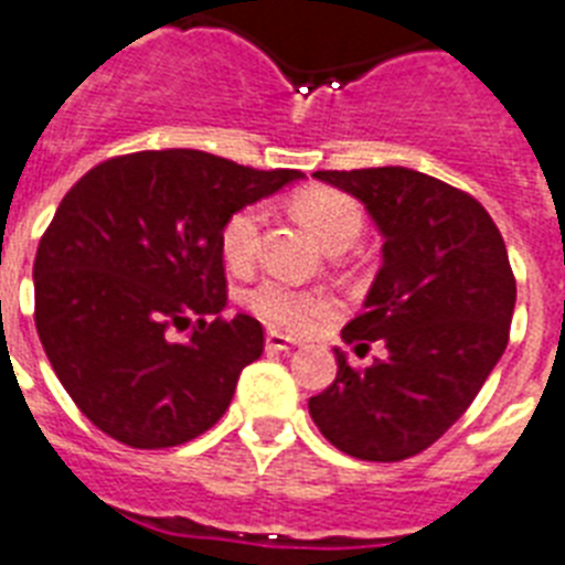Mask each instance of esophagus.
<instances>
[{"label":"esophagus","mask_w":565,"mask_h":565,"mask_svg":"<svg viewBox=\"0 0 565 565\" xmlns=\"http://www.w3.org/2000/svg\"><path fill=\"white\" fill-rule=\"evenodd\" d=\"M296 345V339L284 337V333H278V330H269L267 333V348L269 351H287V348Z\"/></svg>","instance_id":"34e87169"}]
</instances>
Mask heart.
<instances>
[{"label": "heart", "mask_w": 565, "mask_h": 565, "mask_svg": "<svg viewBox=\"0 0 565 565\" xmlns=\"http://www.w3.org/2000/svg\"><path fill=\"white\" fill-rule=\"evenodd\" d=\"M296 214L319 241L333 246L354 243L362 232V209L354 196L337 188H307L296 196ZM264 232V209L258 203H246L235 209L220 226V255L228 269L246 273L252 269L260 249ZM246 310L264 319L267 324L287 333H310L337 313V298L319 287H298L284 278H264L243 296Z\"/></svg>", "instance_id": "1"}]
</instances>
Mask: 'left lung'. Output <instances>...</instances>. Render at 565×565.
<instances>
[{
	"label": "left lung",
	"instance_id": "left-lung-1",
	"mask_svg": "<svg viewBox=\"0 0 565 565\" xmlns=\"http://www.w3.org/2000/svg\"><path fill=\"white\" fill-rule=\"evenodd\" d=\"M365 203L383 232V267L365 310L342 328L365 369L337 351V380L310 397L319 433L362 461H403L433 447L499 362L511 333L516 278L484 205L409 168L316 171Z\"/></svg>",
	"mask_w": 565,
	"mask_h": 565
}]
</instances>
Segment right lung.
Returning <instances> with one entry per match:
<instances>
[{
  "label": "right lung",
  "mask_w": 565,
  "mask_h": 565,
  "mask_svg": "<svg viewBox=\"0 0 565 565\" xmlns=\"http://www.w3.org/2000/svg\"><path fill=\"white\" fill-rule=\"evenodd\" d=\"M298 177L203 150H141L68 188L36 246L34 322L100 433L164 449L223 417L241 371L264 354V328L223 316L220 226Z\"/></svg>",
  "instance_id": "right-lung-1"
}]
</instances>
